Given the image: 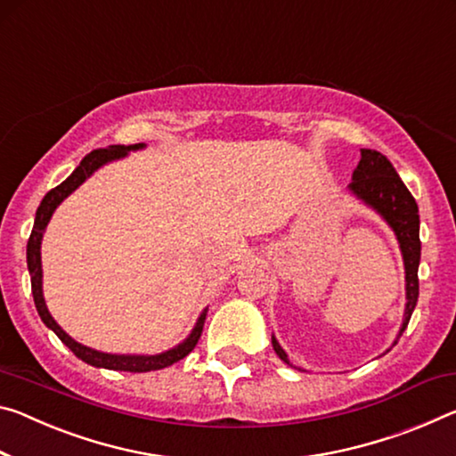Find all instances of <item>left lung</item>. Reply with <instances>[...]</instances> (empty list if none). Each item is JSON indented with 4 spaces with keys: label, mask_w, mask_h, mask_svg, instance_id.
Listing matches in <instances>:
<instances>
[{
    "label": "left lung",
    "mask_w": 456,
    "mask_h": 456,
    "mask_svg": "<svg viewBox=\"0 0 456 456\" xmlns=\"http://www.w3.org/2000/svg\"><path fill=\"white\" fill-rule=\"evenodd\" d=\"M349 189L384 216L389 227L395 231L397 241H400L403 265H406L408 300L400 329L402 337L418 302V264H420V215H418V205L411 192L406 189V184L402 183V178L397 176L392 162L378 150H361V160L355 172H353ZM272 345L278 357L290 365V359H288L276 338H272Z\"/></svg>",
    "instance_id": "obj_1"
}]
</instances>
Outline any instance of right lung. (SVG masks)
<instances>
[{
    "instance_id": "add662e5",
    "label": "right lung",
    "mask_w": 456,
    "mask_h": 456,
    "mask_svg": "<svg viewBox=\"0 0 456 456\" xmlns=\"http://www.w3.org/2000/svg\"><path fill=\"white\" fill-rule=\"evenodd\" d=\"M143 143H134V146H110V148H99L93 150L91 154H86L81 164L77 166V170L72 175L61 183L56 189L46 192V197L42 199L38 211H36V219H34V229L30 240H28V270H30V278H32V294H34V305L36 310H38L42 322L46 324L48 329H53L56 332V337L69 346V349L75 353L78 359H83L85 363H89L93 367H105V370H115V371H129V373H143V371H156V370H164L176 361L184 359L189 353L197 346L199 338L202 335V327H205V319L207 313L200 314V319L197 322V327L192 329L191 337L186 338L184 343H180L176 349H170L166 353H160V355H110V353H101L95 349H89L81 343H77L75 338H70L67 332H64L56 321L50 316L45 296H42V262H40V243H42V235H45V229L48 225L50 216H53L54 208L61 205V202L69 197L72 191H77L86 178H89L93 172H95L99 166H103L105 162H111L115 158L126 156L129 150H137L142 148Z\"/></svg>"
}]
</instances>
